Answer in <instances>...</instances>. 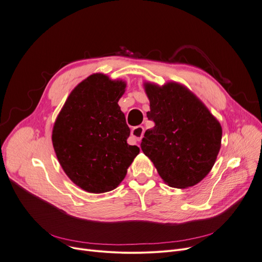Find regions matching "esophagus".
I'll use <instances>...</instances> for the list:
<instances>
[{"mask_svg": "<svg viewBox=\"0 0 262 262\" xmlns=\"http://www.w3.org/2000/svg\"><path fill=\"white\" fill-rule=\"evenodd\" d=\"M132 137L137 140V141H140L142 139V137H143V134H144V127L143 126H136L132 129Z\"/></svg>", "mask_w": 262, "mask_h": 262, "instance_id": "34e87169", "label": "esophagus"}]
</instances>
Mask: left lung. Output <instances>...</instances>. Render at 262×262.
I'll use <instances>...</instances> for the list:
<instances>
[{
    "label": "left lung",
    "mask_w": 262,
    "mask_h": 262,
    "mask_svg": "<svg viewBox=\"0 0 262 262\" xmlns=\"http://www.w3.org/2000/svg\"><path fill=\"white\" fill-rule=\"evenodd\" d=\"M150 103L147 129L141 149L150 159L162 180L170 187L188 188L212 169L222 144V126L207 106L178 82L160 86L145 82Z\"/></svg>",
    "instance_id": "obj_1"
}]
</instances>
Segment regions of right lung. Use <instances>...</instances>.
<instances>
[{
	"mask_svg": "<svg viewBox=\"0 0 262 262\" xmlns=\"http://www.w3.org/2000/svg\"><path fill=\"white\" fill-rule=\"evenodd\" d=\"M123 80L96 73L71 92L52 130L58 162L75 185L91 193L118 187L140 152L127 144L130 129L118 101L125 92Z\"/></svg>",
	"mask_w": 262,
	"mask_h": 262,
	"instance_id": "add662e5",
	"label": "right lung"
}]
</instances>
